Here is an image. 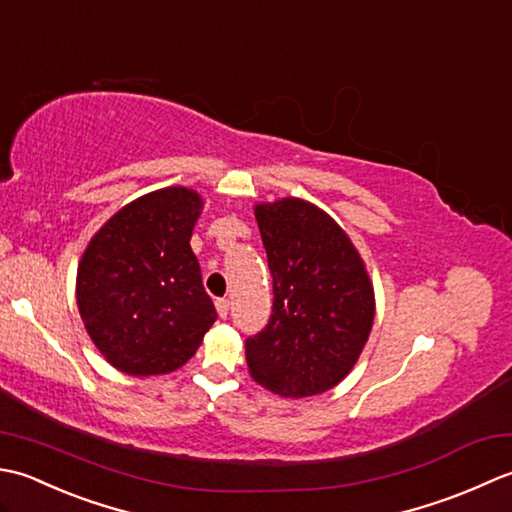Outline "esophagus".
Returning <instances> with one entry per match:
<instances>
[{
  "label": "esophagus",
  "mask_w": 512,
  "mask_h": 512,
  "mask_svg": "<svg viewBox=\"0 0 512 512\" xmlns=\"http://www.w3.org/2000/svg\"><path fill=\"white\" fill-rule=\"evenodd\" d=\"M216 311H218V316H221V318H227V314H229V300L227 298H218L216 300Z\"/></svg>",
  "instance_id": "1"
}]
</instances>
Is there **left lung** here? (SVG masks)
<instances>
[{
    "mask_svg": "<svg viewBox=\"0 0 512 512\" xmlns=\"http://www.w3.org/2000/svg\"><path fill=\"white\" fill-rule=\"evenodd\" d=\"M274 307L245 340L252 378L283 398L336 387L358 362L375 316L358 249L333 218L302 198L256 205Z\"/></svg>",
    "mask_w": 512,
    "mask_h": 512,
    "instance_id": "8db88e82",
    "label": "left lung"
}]
</instances>
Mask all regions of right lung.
Masks as SVG:
<instances>
[{"label": "right lung", "instance_id": "right-lung-1", "mask_svg": "<svg viewBox=\"0 0 512 512\" xmlns=\"http://www.w3.org/2000/svg\"><path fill=\"white\" fill-rule=\"evenodd\" d=\"M201 210L203 198L190 187H163L121 207L83 252L79 314L114 369L170 373L214 325V302L190 247Z\"/></svg>", "mask_w": 512, "mask_h": 512}]
</instances>
